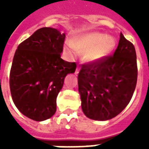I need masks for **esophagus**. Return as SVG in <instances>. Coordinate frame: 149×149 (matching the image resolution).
<instances>
[{
  "instance_id": "esophagus-1",
  "label": "esophagus",
  "mask_w": 149,
  "mask_h": 149,
  "mask_svg": "<svg viewBox=\"0 0 149 149\" xmlns=\"http://www.w3.org/2000/svg\"><path fill=\"white\" fill-rule=\"evenodd\" d=\"M79 70H80V68L79 67H77V68H76V71H75V74L76 75H77L78 74V72H79Z\"/></svg>"
}]
</instances>
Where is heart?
<instances>
[{
  "label": "heart",
  "instance_id": "obj_1",
  "mask_svg": "<svg viewBox=\"0 0 149 149\" xmlns=\"http://www.w3.org/2000/svg\"><path fill=\"white\" fill-rule=\"evenodd\" d=\"M70 44L76 52L84 53V58L87 61L97 62L110 55L115 47V40L104 34L90 33L76 37L72 40ZM68 47L67 51L71 55H74V50Z\"/></svg>",
  "mask_w": 149,
  "mask_h": 149
}]
</instances>
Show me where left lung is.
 Masks as SVG:
<instances>
[{
  "instance_id": "8db88e82",
  "label": "left lung",
  "mask_w": 149,
  "mask_h": 149,
  "mask_svg": "<svg viewBox=\"0 0 149 149\" xmlns=\"http://www.w3.org/2000/svg\"><path fill=\"white\" fill-rule=\"evenodd\" d=\"M137 72L134 45L120 33L112 55L81 65L78 90L84 115L95 120H107L120 114L132 97Z\"/></svg>"
}]
</instances>
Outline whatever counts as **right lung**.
<instances>
[{
    "label": "right lung",
    "mask_w": 149,
    "mask_h": 149,
    "mask_svg": "<svg viewBox=\"0 0 149 149\" xmlns=\"http://www.w3.org/2000/svg\"><path fill=\"white\" fill-rule=\"evenodd\" d=\"M65 39L56 29L41 28L15 52L9 75L12 98L23 115L36 121L55 114L65 77L77 68L75 62L61 58Z\"/></svg>",
    "instance_id": "right-lung-1"
}]
</instances>
